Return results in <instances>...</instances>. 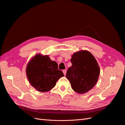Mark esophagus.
<instances>
[{"mask_svg": "<svg viewBox=\"0 0 125 125\" xmlns=\"http://www.w3.org/2000/svg\"><path fill=\"white\" fill-rule=\"evenodd\" d=\"M62 72H63V74H64V75H66V72H67V70H62Z\"/></svg>", "mask_w": 125, "mask_h": 125, "instance_id": "1", "label": "esophagus"}]
</instances>
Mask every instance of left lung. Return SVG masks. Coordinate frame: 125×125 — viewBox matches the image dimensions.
<instances>
[{"label":"left lung","instance_id":"obj_1","mask_svg":"<svg viewBox=\"0 0 125 125\" xmlns=\"http://www.w3.org/2000/svg\"><path fill=\"white\" fill-rule=\"evenodd\" d=\"M72 66L69 68L66 78L75 92L84 94L91 90L97 83L100 69L96 60L90 52L82 50L71 57Z\"/></svg>","mask_w":125,"mask_h":125}]
</instances>
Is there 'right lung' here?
<instances>
[{
    "mask_svg": "<svg viewBox=\"0 0 125 125\" xmlns=\"http://www.w3.org/2000/svg\"><path fill=\"white\" fill-rule=\"evenodd\" d=\"M30 83L41 92H47L55 86L59 79L64 76L58 70V64L48 55L36 54L30 60L26 68Z\"/></svg>",
    "mask_w": 125,
    "mask_h": 125,
    "instance_id": "right-lung-1",
    "label": "right lung"
}]
</instances>
